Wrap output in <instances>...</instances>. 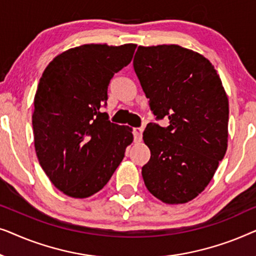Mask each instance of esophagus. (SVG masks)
Returning a JSON list of instances; mask_svg holds the SVG:
<instances>
[{
  "mask_svg": "<svg viewBox=\"0 0 256 256\" xmlns=\"http://www.w3.org/2000/svg\"><path fill=\"white\" fill-rule=\"evenodd\" d=\"M142 132H143V128L142 127H138L132 129V134H134V140L135 142H140L142 138Z\"/></svg>",
  "mask_w": 256,
  "mask_h": 256,
  "instance_id": "34e87169",
  "label": "esophagus"
}]
</instances>
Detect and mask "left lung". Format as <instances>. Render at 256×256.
Listing matches in <instances>:
<instances>
[{"instance_id": "1", "label": "left lung", "mask_w": 256, "mask_h": 256, "mask_svg": "<svg viewBox=\"0 0 256 256\" xmlns=\"http://www.w3.org/2000/svg\"><path fill=\"white\" fill-rule=\"evenodd\" d=\"M132 64L154 115L170 121L143 132L152 152L143 180L166 204H184L205 190L226 154V92L208 59L180 45L138 46Z\"/></svg>"}]
</instances>
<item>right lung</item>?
Here are the masks:
<instances>
[{"mask_svg":"<svg viewBox=\"0 0 256 256\" xmlns=\"http://www.w3.org/2000/svg\"><path fill=\"white\" fill-rule=\"evenodd\" d=\"M136 44H85L58 54L44 70L34 104V149L48 180L62 194L100 191L132 142V128L108 120L110 79L132 62Z\"/></svg>","mask_w":256,"mask_h":256,"instance_id":"add662e5","label":"right lung"}]
</instances>
